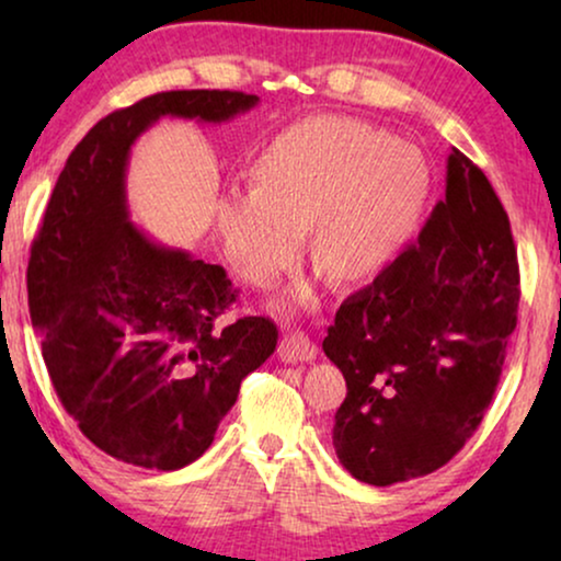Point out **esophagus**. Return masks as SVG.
Masks as SVG:
<instances>
[{"mask_svg":"<svg viewBox=\"0 0 561 561\" xmlns=\"http://www.w3.org/2000/svg\"><path fill=\"white\" fill-rule=\"evenodd\" d=\"M317 344L304 332H286L278 344V357L283 363H311L317 357Z\"/></svg>","mask_w":561,"mask_h":561,"instance_id":"1","label":"esophagus"}]
</instances>
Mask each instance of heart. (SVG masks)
<instances>
[{"mask_svg":"<svg viewBox=\"0 0 561 561\" xmlns=\"http://www.w3.org/2000/svg\"><path fill=\"white\" fill-rule=\"evenodd\" d=\"M257 186L229 188L214 232L234 273L273 288L304 255L340 283L370 280L416 237L432 191L421 152L350 117H313L275 140L255 168Z\"/></svg>","mask_w":561,"mask_h":561,"instance_id":"obj_1","label":"heart"}]
</instances>
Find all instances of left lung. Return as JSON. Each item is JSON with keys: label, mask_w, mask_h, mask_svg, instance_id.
Returning a JSON list of instances; mask_svg holds the SVG:
<instances>
[{"label": "left lung", "mask_w": 561, "mask_h": 561, "mask_svg": "<svg viewBox=\"0 0 561 561\" xmlns=\"http://www.w3.org/2000/svg\"><path fill=\"white\" fill-rule=\"evenodd\" d=\"M518 298L508 214L451 148L447 194L419 240L340 306L321 344L347 380L332 439L352 478L386 488L465 447L501 380Z\"/></svg>", "instance_id": "obj_1"}]
</instances>
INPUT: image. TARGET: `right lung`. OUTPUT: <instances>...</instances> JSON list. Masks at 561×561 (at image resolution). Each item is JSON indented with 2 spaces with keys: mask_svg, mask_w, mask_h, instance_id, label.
I'll return each mask as SVG.
<instances>
[{
  "mask_svg": "<svg viewBox=\"0 0 561 561\" xmlns=\"http://www.w3.org/2000/svg\"><path fill=\"white\" fill-rule=\"evenodd\" d=\"M260 99L163 91L99 119L58 175L27 265V304L53 388L99 449L181 470L278 344L265 317L219 324L237 290L225 267L142 234L127 209L129 150L160 117L229 122Z\"/></svg>",
  "mask_w": 561,
  "mask_h": 561,
  "instance_id": "1",
  "label": "right lung"
}]
</instances>
